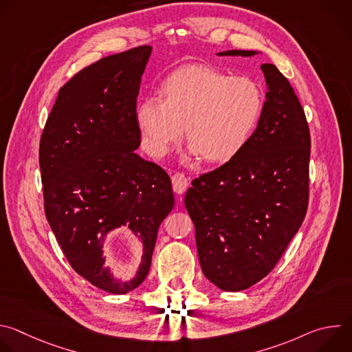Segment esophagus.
Here are the masks:
<instances>
[{"mask_svg":"<svg viewBox=\"0 0 352 352\" xmlns=\"http://www.w3.org/2000/svg\"><path fill=\"white\" fill-rule=\"evenodd\" d=\"M171 181H173V189H174V192L178 193V195H182V193L186 190L188 184H189L188 178H186L182 173L174 174L173 178H171Z\"/></svg>","mask_w":352,"mask_h":352,"instance_id":"34e87169","label":"esophagus"}]
</instances>
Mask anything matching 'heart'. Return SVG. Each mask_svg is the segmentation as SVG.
Instances as JSON below:
<instances>
[{"instance_id": "b5f03b06", "label": "heart", "mask_w": 352, "mask_h": 352, "mask_svg": "<svg viewBox=\"0 0 352 352\" xmlns=\"http://www.w3.org/2000/svg\"><path fill=\"white\" fill-rule=\"evenodd\" d=\"M262 109L263 94L255 80L193 65L164 82L163 98H143L136 122L150 155L166 156L185 128L189 157L224 163L246 144Z\"/></svg>"}]
</instances>
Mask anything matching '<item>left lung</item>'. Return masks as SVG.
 <instances>
[{"label": "left lung", "mask_w": 352, "mask_h": 352, "mask_svg": "<svg viewBox=\"0 0 352 352\" xmlns=\"http://www.w3.org/2000/svg\"><path fill=\"white\" fill-rule=\"evenodd\" d=\"M255 54L228 50L217 56ZM261 69L267 91L255 132L231 160L193 179L185 195L200 267L231 292L274 269L308 209L311 135L304 109L276 65Z\"/></svg>", "instance_id": "8db88e82"}]
</instances>
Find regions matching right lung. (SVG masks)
<instances>
[{"label":"right lung","mask_w":352,"mask_h":352,"mask_svg":"<svg viewBox=\"0 0 352 352\" xmlns=\"http://www.w3.org/2000/svg\"><path fill=\"white\" fill-rule=\"evenodd\" d=\"M152 45L86 67L65 83L40 139L45 217L72 269L97 288L126 294L152 265L157 231L174 208L168 174L135 150L140 146L136 97ZM126 226L142 245L135 278L105 266L107 235Z\"/></svg>","instance_id":"obj_1"}]
</instances>
